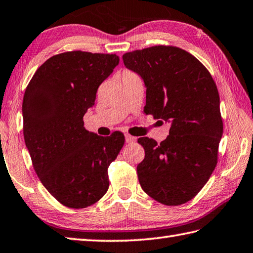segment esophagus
Segmentation results:
<instances>
[{"label": "esophagus", "instance_id": "1", "mask_svg": "<svg viewBox=\"0 0 253 253\" xmlns=\"http://www.w3.org/2000/svg\"><path fill=\"white\" fill-rule=\"evenodd\" d=\"M134 141H135V137L134 136H131V135H128V134L126 135V143H132V142H134Z\"/></svg>", "mask_w": 253, "mask_h": 253}]
</instances>
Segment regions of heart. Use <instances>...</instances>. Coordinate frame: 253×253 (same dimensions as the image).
Wrapping results in <instances>:
<instances>
[{
	"mask_svg": "<svg viewBox=\"0 0 253 253\" xmlns=\"http://www.w3.org/2000/svg\"><path fill=\"white\" fill-rule=\"evenodd\" d=\"M125 74H132V73H127V71H126V73H125Z\"/></svg>",
	"mask_w": 253,
	"mask_h": 253,
	"instance_id": "b5f03b06",
	"label": "heart"
}]
</instances>
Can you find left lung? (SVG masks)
Wrapping results in <instances>:
<instances>
[{
    "label": "left lung",
    "mask_w": 253,
    "mask_h": 253,
    "mask_svg": "<svg viewBox=\"0 0 253 253\" xmlns=\"http://www.w3.org/2000/svg\"><path fill=\"white\" fill-rule=\"evenodd\" d=\"M122 58L144 82V112L170 122L160 144L147 136L137 140L145 151L136 168L141 187L168 206L187 203L217 165L223 131L217 85L201 61L178 47L152 46Z\"/></svg>",
    "instance_id": "left-lung-1"
}]
</instances>
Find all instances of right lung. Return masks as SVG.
Segmentation results:
<instances>
[{"mask_svg":"<svg viewBox=\"0 0 253 253\" xmlns=\"http://www.w3.org/2000/svg\"><path fill=\"white\" fill-rule=\"evenodd\" d=\"M119 60L116 54L61 52L36 70L24 93L23 133L33 166L45 188L66 207L91 206L109 188L108 169L125 135L89 132L84 116Z\"/></svg>","mask_w":253,"mask_h":253,"instance_id":"right-lung-1","label":"right lung"}]
</instances>
